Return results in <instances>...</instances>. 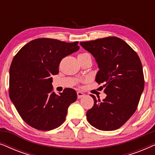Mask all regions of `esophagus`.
<instances>
[{
    "label": "esophagus",
    "mask_w": 155,
    "mask_h": 155,
    "mask_svg": "<svg viewBox=\"0 0 155 155\" xmlns=\"http://www.w3.org/2000/svg\"><path fill=\"white\" fill-rule=\"evenodd\" d=\"M77 94H78V99L82 98V97H83L84 96V93H82V92H77Z\"/></svg>",
    "instance_id": "esophagus-1"
}]
</instances>
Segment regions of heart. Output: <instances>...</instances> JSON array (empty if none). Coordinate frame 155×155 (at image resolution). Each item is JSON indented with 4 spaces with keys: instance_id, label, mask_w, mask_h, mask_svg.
Here are the masks:
<instances>
[{
    "instance_id": "1",
    "label": "heart",
    "mask_w": 155,
    "mask_h": 155,
    "mask_svg": "<svg viewBox=\"0 0 155 155\" xmlns=\"http://www.w3.org/2000/svg\"><path fill=\"white\" fill-rule=\"evenodd\" d=\"M84 54H80L78 55V56H83V55H84Z\"/></svg>"
}]
</instances>
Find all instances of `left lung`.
<instances>
[{
    "mask_svg": "<svg viewBox=\"0 0 155 155\" xmlns=\"http://www.w3.org/2000/svg\"><path fill=\"white\" fill-rule=\"evenodd\" d=\"M94 57L99 71L95 80L107 97L97 100L87 112L90 125L101 130H114L121 127L135 111L143 92L145 80L138 55L124 40L109 37L80 42Z\"/></svg>",
    "mask_w": 155,
    "mask_h": 155,
    "instance_id": "left-lung-1",
    "label": "left lung"
}]
</instances>
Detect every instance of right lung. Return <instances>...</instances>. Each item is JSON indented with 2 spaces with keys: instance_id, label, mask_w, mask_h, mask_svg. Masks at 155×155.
Returning a JSON list of instances; mask_svg holds the SVG:
<instances>
[{
  "instance_id": "obj_1",
  "label": "right lung",
  "mask_w": 155,
  "mask_h": 155,
  "mask_svg": "<svg viewBox=\"0 0 155 155\" xmlns=\"http://www.w3.org/2000/svg\"><path fill=\"white\" fill-rule=\"evenodd\" d=\"M78 41L66 43L36 39L23 46L10 68L9 96L23 120L34 128L50 130L65 121L68 108L77 99L73 89L56 94L51 75L58 73L64 57L79 49Z\"/></svg>"
}]
</instances>
